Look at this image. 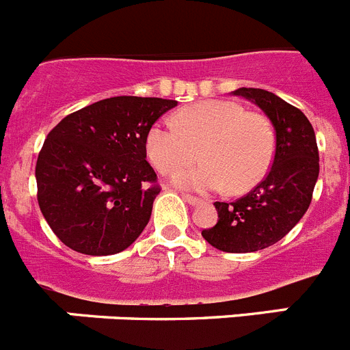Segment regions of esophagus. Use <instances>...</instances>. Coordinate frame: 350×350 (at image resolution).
Listing matches in <instances>:
<instances>
[{"mask_svg": "<svg viewBox=\"0 0 350 350\" xmlns=\"http://www.w3.org/2000/svg\"><path fill=\"white\" fill-rule=\"evenodd\" d=\"M182 196H184V200H185V202H187V203H189V205L196 206V205H202V203H203L202 198H196V196H193V194H187V193H185V194H182Z\"/></svg>", "mask_w": 350, "mask_h": 350, "instance_id": "1", "label": "esophagus"}]
</instances>
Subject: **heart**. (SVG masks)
<instances>
[{
  "label": "heart",
  "instance_id": "obj_1",
  "mask_svg": "<svg viewBox=\"0 0 350 350\" xmlns=\"http://www.w3.org/2000/svg\"><path fill=\"white\" fill-rule=\"evenodd\" d=\"M206 161L179 170L197 157ZM148 161L159 173L173 175L184 189L242 194L267 177L275 154V135L262 113L249 112L237 101L205 100L182 108L177 124L161 120L145 138Z\"/></svg>",
  "mask_w": 350,
  "mask_h": 350
}]
</instances>
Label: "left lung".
<instances>
[{"mask_svg":"<svg viewBox=\"0 0 350 350\" xmlns=\"http://www.w3.org/2000/svg\"><path fill=\"white\" fill-rule=\"evenodd\" d=\"M233 94L258 105L271 120L273 163L249 194L233 203H213L217 224L202 234L224 252H256L282 240L305 215L319 177V150L310 120L299 108L265 89L240 88Z\"/></svg>","mask_w":350,"mask_h":350,"instance_id":"obj_1","label":"left lung"}]
</instances>
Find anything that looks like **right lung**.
I'll list each match as a JSON object with an SVG mask.
<instances>
[{
  "label": "right lung",
  "instance_id": "right-lung-1",
  "mask_svg": "<svg viewBox=\"0 0 350 350\" xmlns=\"http://www.w3.org/2000/svg\"><path fill=\"white\" fill-rule=\"evenodd\" d=\"M175 100L116 96L64 117L36 161L38 205L55 237L88 256L128 249L159 194L148 129Z\"/></svg>",
  "mask_w": 350,
  "mask_h": 350
}]
</instances>
